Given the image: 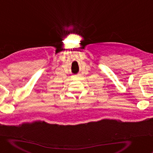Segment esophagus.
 <instances>
[{
	"mask_svg": "<svg viewBox=\"0 0 153 153\" xmlns=\"http://www.w3.org/2000/svg\"><path fill=\"white\" fill-rule=\"evenodd\" d=\"M77 77H79L80 76V75H77V76H76Z\"/></svg>",
	"mask_w": 153,
	"mask_h": 153,
	"instance_id": "esophagus-1",
	"label": "esophagus"
}]
</instances>
